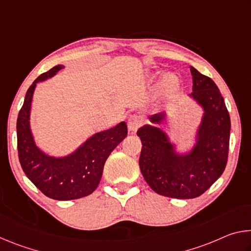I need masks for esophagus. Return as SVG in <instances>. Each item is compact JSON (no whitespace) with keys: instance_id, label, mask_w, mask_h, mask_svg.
<instances>
[{"instance_id":"obj_1","label":"esophagus","mask_w":251,"mask_h":251,"mask_svg":"<svg viewBox=\"0 0 251 251\" xmlns=\"http://www.w3.org/2000/svg\"><path fill=\"white\" fill-rule=\"evenodd\" d=\"M144 117L141 114H131L128 117V128L130 130H136L143 125Z\"/></svg>"}]
</instances>
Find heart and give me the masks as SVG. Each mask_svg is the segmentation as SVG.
Wrapping results in <instances>:
<instances>
[{
  "label": "heart",
  "instance_id": "obj_1",
  "mask_svg": "<svg viewBox=\"0 0 251 251\" xmlns=\"http://www.w3.org/2000/svg\"><path fill=\"white\" fill-rule=\"evenodd\" d=\"M165 83H166L167 86H174V85H175V83H176V79H175V77H174V76H168V77L165 79Z\"/></svg>",
  "mask_w": 251,
  "mask_h": 251
}]
</instances>
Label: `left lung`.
<instances>
[{"label": "left lung", "instance_id": "left-lung-1", "mask_svg": "<svg viewBox=\"0 0 251 251\" xmlns=\"http://www.w3.org/2000/svg\"><path fill=\"white\" fill-rule=\"evenodd\" d=\"M193 92L205 109L199 139L193 152L177 157L158 128L144 126L137 131L142 139L139 167L155 193L171 198L190 199L202 195L222 176L226 168L230 137V116L224 97L214 80L190 67ZM161 115L151 116L159 123Z\"/></svg>", "mask_w": 251, "mask_h": 251}]
</instances>
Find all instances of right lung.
Returning <instances> with one entry per match:
<instances>
[{"label": "right lung", "instance_id": "1", "mask_svg": "<svg viewBox=\"0 0 251 251\" xmlns=\"http://www.w3.org/2000/svg\"><path fill=\"white\" fill-rule=\"evenodd\" d=\"M63 67L54 66L41 74L28 87L16 123L18 152L25 175L45 196L56 201H73L88 196L97 188L105 161L127 136V126L123 122L95 134L65 158H52L43 154L34 144L28 125L33 92L37 82L52 77Z\"/></svg>", "mask_w": 251, "mask_h": 251}]
</instances>
